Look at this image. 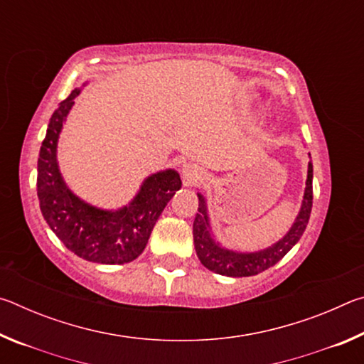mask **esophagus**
<instances>
[{
  "mask_svg": "<svg viewBox=\"0 0 364 364\" xmlns=\"http://www.w3.org/2000/svg\"><path fill=\"white\" fill-rule=\"evenodd\" d=\"M181 176L186 186H199L200 183L207 180L205 171L200 167H197L196 164H184L181 168Z\"/></svg>",
  "mask_w": 364,
  "mask_h": 364,
  "instance_id": "obj_1",
  "label": "esophagus"
}]
</instances>
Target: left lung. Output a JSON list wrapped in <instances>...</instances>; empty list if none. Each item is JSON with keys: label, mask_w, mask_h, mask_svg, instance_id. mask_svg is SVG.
I'll return each mask as SVG.
<instances>
[{"label": "left lung", "mask_w": 364, "mask_h": 364, "mask_svg": "<svg viewBox=\"0 0 364 364\" xmlns=\"http://www.w3.org/2000/svg\"><path fill=\"white\" fill-rule=\"evenodd\" d=\"M304 200H301L300 212L295 218L291 230L278 242L258 252H234L220 245L215 241L210 230V218L207 212L205 197L197 193L199 197V208H197L193 234L194 247L200 263L207 269L217 274L230 276V278H244V276H255L278 263L289 250H291L304 234L308 225L313 205V164L308 162V175Z\"/></svg>", "instance_id": "obj_1"}]
</instances>
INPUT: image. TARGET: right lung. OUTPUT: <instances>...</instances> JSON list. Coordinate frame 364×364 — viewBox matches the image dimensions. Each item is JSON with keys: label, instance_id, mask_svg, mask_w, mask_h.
Instances as JSON below:
<instances>
[{"label": "right lung", "instance_id": "add662e5", "mask_svg": "<svg viewBox=\"0 0 364 364\" xmlns=\"http://www.w3.org/2000/svg\"><path fill=\"white\" fill-rule=\"evenodd\" d=\"M80 91L73 90L49 119L36 178L40 210L53 232L80 258L123 264L143 254L154 225L181 188V180L173 168L157 171L146 178L134 199L119 210H102L73 194L59 171L58 139Z\"/></svg>", "mask_w": 364, "mask_h": 364}]
</instances>
